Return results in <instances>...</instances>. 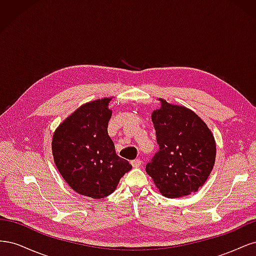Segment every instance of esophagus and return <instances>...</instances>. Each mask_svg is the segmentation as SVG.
Here are the masks:
<instances>
[{"label":"esophagus","mask_w":256,"mask_h":256,"mask_svg":"<svg viewBox=\"0 0 256 256\" xmlns=\"http://www.w3.org/2000/svg\"><path fill=\"white\" fill-rule=\"evenodd\" d=\"M131 164H132V166H134V168H138V166H141V164H142V160H141V159H134V160L131 161Z\"/></svg>","instance_id":"34e87169"}]
</instances>
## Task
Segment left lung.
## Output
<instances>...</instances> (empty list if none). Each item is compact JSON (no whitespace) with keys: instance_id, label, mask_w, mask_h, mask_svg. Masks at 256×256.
I'll use <instances>...</instances> for the list:
<instances>
[{"instance_id":"obj_1","label":"left lung","mask_w":256,"mask_h":256,"mask_svg":"<svg viewBox=\"0 0 256 256\" xmlns=\"http://www.w3.org/2000/svg\"><path fill=\"white\" fill-rule=\"evenodd\" d=\"M152 120L158 150L147 162V174L166 198L198 191L214 164L216 143L210 130L194 112L162 99Z\"/></svg>"}]
</instances>
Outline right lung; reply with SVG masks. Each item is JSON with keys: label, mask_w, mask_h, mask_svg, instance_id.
<instances>
[{"label": "right lung", "mask_w": 256, "mask_h": 256, "mask_svg": "<svg viewBox=\"0 0 256 256\" xmlns=\"http://www.w3.org/2000/svg\"><path fill=\"white\" fill-rule=\"evenodd\" d=\"M111 98L85 104L60 124L53 136L52 152L66 182L82 196L106 198L116 189L131 164L116 154L108 134Z\"/></svg>", "instance_id": "obj_1"}]
</instances>
